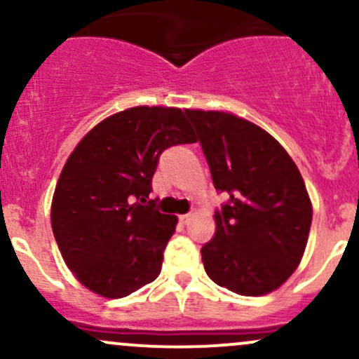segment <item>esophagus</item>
Returning <instances> with one entry per match:
<instances>
[{
  "label": "esophagus",
  "instance_id": "34e87169",
  "mask_svg": "<svg viewBox=\"0 0 359 359\" xmlns=\"http://www.w3.org/2000/svg\"><path fill=\"white\" fill-rule=\"evenodd\" d=\"M191 214H180V216H179V222H180V224H187V222L189 221H191Z\"/></svg>",
  "mask_w": 359,
  "mask_h": 359
}]
</instances>
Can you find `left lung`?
Segmentation results:
<instances>
[{"mask_svg":"<svg viewBox=\"0 0 359 359\" xmlns=\"http://www.w3.org/2000/svg\"><path fill=\"white\" fill-rule=\"evenodd\" d=\"M196 126L216 191L229 196L214 214L216 233L201 250L214 283L258 297L297 270L312 203L297 165L269 131L228 111L185 109Z\"/></svg>","mask_w":359,"mask_h":359,"instance_id":"obj_1","label":"left lung"}]
</instances>
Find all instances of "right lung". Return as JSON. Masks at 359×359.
Segmentation results:
<instances>
[{"label": "right lung", "mask_w": 359, "mask_h": 359, "mask_svg": "<svg viewBox=\"0 0 359 359\" xmlns=\"http://www.w3.org/2000/svg\"><path fill=\"white\" fill-rule=\"evenodd\" d=\"M179 108L135 106L102 119L77 143L52 197V231L65 265L86 288L121 299L154 282L177 216L147 203L158 156L196 143Z\"/></svg>", "instance_id": "right-lung-1"}]
</instances>
